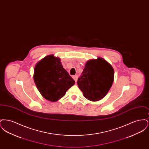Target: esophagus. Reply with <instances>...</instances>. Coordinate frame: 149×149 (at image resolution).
<instances>
[{
	"label": "esophagus",
	"instance_id": "esophagus-1",
	"mask_svg": "<svg viewBox=\"0 0 149 149\" xmlns=\"http://www.w3.org/2000/svg\"><path fill=\"white\" fill-rule=\"evenodd\" d=\"M73 79H74V80L75 81V82L77 81V80H78V76L77 75H75L73 77Z\"/></svg>",
	"mask_w": 149,
	"mask_h": 149
}]
</instances>
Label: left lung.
<instances>
[{"instance_id":"obj_1","label":"left lung","mask_w":149,"mask_h":149,"mask_svg":"<svg viewBox=\"0 0 149 149\" xmlns=\"http://www.w3.org/2000/svg\"><path fill=\"white\" fill-rule=\"evenodd\" d=\"M113 80L112 66L104 59L98 57L86 63L77 83L85 98L91 101H97L108 92Z\"/></svg>"}]
</instances>
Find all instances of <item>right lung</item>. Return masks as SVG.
Masks as SVG:
<instances>
[{"mask_svg":"<svg viewBox=\"0 0 149 149\" xmlns=\"http://www.w3.org/2000/svg\"><path fill=\"white\" fill-rule=\"evenodd\" d=\"M33 79L41 94L51 102L64 97L75 84L74 80L63 68L60 59L54 55L45 57L36 64Z\"/></svg>","mask_w":149,"mask_h":149,"instance_id":"1","label":"right lung"}]
</instances>
